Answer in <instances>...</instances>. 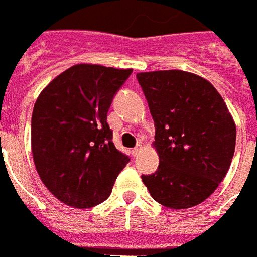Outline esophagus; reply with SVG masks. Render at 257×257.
<instances>
[{"label": "esophagus", "mask_w": 257, "mask_h": 257, "mask_svg": "<svg viewBox=\"0 0 257 257\" xmlns=\"http://www.w3.org/2000/svg\"><path fill=\"white\" fill-rule=\"evenodd\" d=\"M140 150H141V144H140V145H137L136 148H134V149L131 150V154H133L134 157H137V156H138V153H140Z\"/></svg>", "instance_id": "esophagus-1"}]
</instances>
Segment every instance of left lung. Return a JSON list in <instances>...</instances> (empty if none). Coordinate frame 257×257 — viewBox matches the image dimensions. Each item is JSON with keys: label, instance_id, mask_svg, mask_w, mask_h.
Returning <instances> with one entry per match:
<instances>
[{"label": "left lung", "instance_id": "8db88e82", "mask_svg": "<svg viewBox=\"0 0 257 257\" xmlns=\"http://www.w3.org/2000/svg\"><path fill=\"white\" fill-rule=\"evenodd\" d=\"M154 120L160 164L142 175L152 198L169 209L202 203L226 176L236 148V124L217 89L183 70L138 73Z\"/></svg>", "mask_w": 257, "mask_h": 257}]
</instances>
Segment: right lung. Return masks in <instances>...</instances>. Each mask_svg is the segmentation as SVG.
I'll return each mask as SVG.
<instances>
[{"instance_id":"add662e5","label":"right lung","mask_w":257,"mask_h":257,"mask_svg":"<svg viewBox=\"0 0 257 257\" xmlns=\"http://www.w3.org/2000/svg\"><path fill=\"white\" fill-rule=\"evenodd\" d=\"M131 73L76 65L55 77L35 103V167L48 191L67 206L88 209L104 202L130 161L113 145L107 113Z\"/></svg>"}]
</instances>
